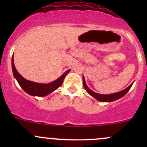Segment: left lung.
<instances>
[{"label": "left lung", "instance_id": "8db88e82", "mask_svg": "<svg viewBox=\"0 0 147 147\" xmlns=\"http://www.w3.org/2000/svg\"><path fill=\"white\" fill-rule=\"evenodd\" d=\"M132 84H130L127 88H126L125 90H122V91L119 92L117 93H114V94H97V93L94 92L93 91H92L91 90L88 88V87L87 86L85 83V80H84V78L83 77V85H84V89L86 90V91L89 93L91 96H92L93 97H94L95 99H97V100L100 102H112L115 101V100H118V99L121 98L123 96L125 95L127 92H128L129 90H130L131 87L132 86Z\"/></svg>", "mask_w": 147, "mask_h": 147}]
</instances>
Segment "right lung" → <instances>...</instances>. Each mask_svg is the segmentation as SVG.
Segmentation results:
<instances>
[{
  "label": "right lung",
  "instance_id": "1",
  "mask_svg": "<svg viewBox=\"0 0 147 147\" xmlns=\"http://www.w3.org/2000/svg\"><path fill=\"white\" fill-rule=\"evenodd\" d=\"M12 69H13V75H14L15 78L17 80L18 82L19 83L22 89L30 95L38 96V97L46 96L51 93L52 92L57 90L59 87L62 85L65 77L70 70V69L67 70L58 79L56 80L54 82L49 83V84H40V83L31 82V81H28L24 78H23L16 70L14 65V62H13V55L12 56Z\"/></svg>",
  "mask_w": 147,
  "mask_h": 147
}]
</instances>
